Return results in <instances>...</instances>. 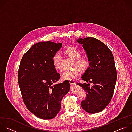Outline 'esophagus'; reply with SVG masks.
Listing matches in <instances>:
<instances>
[{
    "instance_id": "34e87169",
    "label": "esophagus",
    "mask_w": 132,
    "mask_h": 132,
    "mask_svg": "<svg viewBox=\"0 0 132 132\" xmlns=\"http://www.w3.org/2000/svg\"><path fill=\"white\" fill-rule=\"evenodd\" d=\"M69 82L71 85H75V81L74 80H69Z\"/></svg>"
}]
</instances>
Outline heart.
Returning a JSON list of instances; mask_svg holds the SVG:
<instances>
[{
    "label": "heart",
    "mask_w": 132,
    "mask_h": 132,
    "mask_svg": "<svg viewBox=\"0 0 132 132\" xmlns=\"http://www.w3.org/2000/svg\"><path fill=\"white\" fill-rule=\"evenodd\" d=\"M66 53L73 60H76V66L82 71L87 70L90 66L89 60L86 57L80 58L81 53L76 47L70 46L67 48L65 50ZM61 55L59 53H55L52 57V61L54 67L57 69H61ZM80 74L79 69L75 68L70 70H65L62 73V77L64 79L73 80L77 78Z\"/></svg>",
    "instance_id": "b5f03b06"
}]
</instances>
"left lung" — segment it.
<instances>
[{
    "label": "left lung",
    "mask_w": 132,
    "mask_h": 132,
    "mask_svg": "<svg viewBox=\"0 0 132 132\" xmlns=\"http://www.w3.org/2000/svg\"><path fill=\"white\" fill-rule=\"evenodd\" d=\"M76 41L82 45L90 62L89 67L81 77L88 84L77 83L86 92L81 106L89 113H97L105 108L113 95L117 81L114 57L105 44L94 37L80 38ZM91 82L94 85L90 87L88 85Z\"/></svg>",
    "instance_id": "obj_1"
}]
</instances>
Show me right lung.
<instances>
[{"instance_id": "1", "label": "right lung", "mask_w": 132, "mask_h": 132, "mask_svg": "<svg viewBox=\"0 0 132 132\" xmlns=\"http://www.w3.org/2000/svg\"><path fill=\"white\" fill-rule=\"evenodd\" d=\"M62 43H36L24 54L18 73V81L28 109L37 117L50 120L60 111L61 101L70 90L67 80L55 84L61 77L54 67L53 56Z\"/></svg>"}]
</instances>
